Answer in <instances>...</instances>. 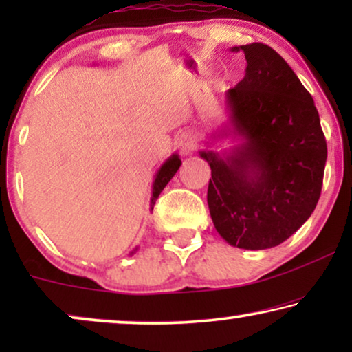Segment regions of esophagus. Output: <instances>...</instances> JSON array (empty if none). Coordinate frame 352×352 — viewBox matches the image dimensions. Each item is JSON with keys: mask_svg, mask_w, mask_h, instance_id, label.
<instances>
[{"mask_svg": "<svg viewBox=\"0 0 352 352\" xmlns=\"http://www.w3.org/2000/svg\"><path fill=\"white\" fill-rule=\"evenodd\" d=\"M176 144L182 155H190V153L197 148L195 136L190 131H182L179 136H177Z\"/></svg>", "mask_w": 352, "mask_h": 352, "instance_id": "34e87169", "label": "esophagus"}]
</instances>
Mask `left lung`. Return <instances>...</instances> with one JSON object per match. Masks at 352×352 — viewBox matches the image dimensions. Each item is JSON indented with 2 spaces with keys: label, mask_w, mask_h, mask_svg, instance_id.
Masks as SVG:
<instances>
[{
  "label": "left lung",
  "mask_w": 352,
  "mask_h": 352,
  "mask_svg": "<svg viewBox=\"0 0 352 352\" xmlns=\"http://www.w3.org/2000/svg\"><path fill=\"white\" fill-rule=\"evenodd\" d=\"M243 51V80L226 94L242 144L229 153L201 151L208 162V208L232 247L264 250L296 232L319 201L327 142L314 99L283 57L263 43Z\"/></svg>",
  "instance_id": "obj_1"
}]
</instances>
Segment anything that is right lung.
Wrapping results in <instances>:
<instances>
[{
	"mask_svg": "<svg viewBox=\"0 0 352 352\" xmlns=\"http://www.w3.org/2000/svg\"><path fill=\"white\" fill-rule=\"evenodd\" d=\"M179 166H181V158H179V155H177V153H173V155L168 158V160L160 166V170H158L157 176H155V181H153V186H152V199H151V208L152 210H153V205H155V201L158 199V195L162 194V190L165 189V186L171 181V177L176 175V171L179 170Z\"/></svg>",
	"mask_w": 352,
	"mask_h": 352,
	"instance_id": "1",
	"label": "right lung"
}]
</instances>
